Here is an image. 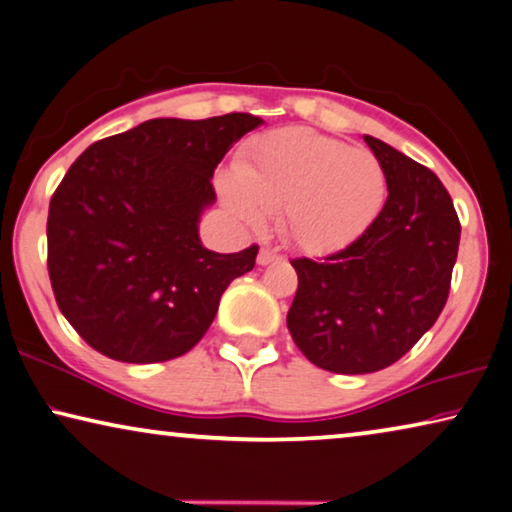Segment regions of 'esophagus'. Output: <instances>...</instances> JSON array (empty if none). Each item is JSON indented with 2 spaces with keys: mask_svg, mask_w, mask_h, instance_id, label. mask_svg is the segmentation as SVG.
Instances as JSON below:
<instances>
[{
  "mask_svg": "<svg viewBox=\"0 0 512 512\" xmlns=\"http://www.w3.org/2000/svg\"><path fill=\"white\" fill-rule=\"evenodd\" d=\"M273 259H278L276 250H271V248H262V250H259V255H257V262H259V264H271Z\"/></svg>",
  "mask_w": 512,
  "mask_h": 512,
  "instance_id": "34e87169",
  "label": "esophagus"
}]
</instances>
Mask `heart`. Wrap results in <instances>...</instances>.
I'll return each instance as SVG.
<instances>
[{
  "label": "heart",
  "mask_w": 512,
  "mask_h": 512,
  "mask_svg": "<svg viewBox=\"0 0 512 512\" xmlns=\"http://www.w3.org/2000/svg\"><path fill=\"white\" fill-rule=\"evenodd\" d=\"M386 177L370 151L345 147L310 128L259 137L220 179V195L246 225L280 211V230L305 253H331L375 220Z\"/></svg>",
  "instance_id": "1"
}]
</instances>
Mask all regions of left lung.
I'll return each mask as SVG.
<instances>
[{
  "label": "left lung",
  "instance_id": "8db88e82",
  "mask_svg": "<svg viewBox=\"0 0 512 512\" xmlns=\"http://www.w3.org/2000/svg\"><path fill=\"white\" fill-rule=\"evenodd\" d=\"M384 209L356 241L324 259L299 257L287 329L310 363L338 375L384 370L437 322L451 292L460 218L437 174L377 137Z\"/></svg>",
  "mask_w": 512,
  "mask_h": 512
}]
</instances>
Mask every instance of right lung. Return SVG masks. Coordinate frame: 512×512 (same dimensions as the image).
Instances as JSON below:
<instances>
[{"label":"right lung","instance_id":"add662e5","mask_svg":"<svg viewBox=\"0 0 512 512\" xmlns=\"http://www.w3.org/2000/svg\"><path fill=\"white\" fill-rule=\"evenodd\" d=\"M262 119H149L91 144L48 211V273L61 315L103 356L160 363L209 331L220 296L259 246L220 255L197 223L220 160Z\"/></svg>","mask_w":512,"mask_h":512}]
</instances>
